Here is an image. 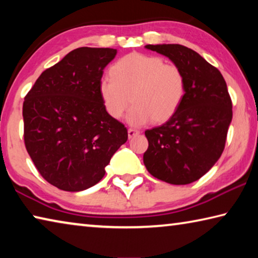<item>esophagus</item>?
Here are the masks:
<instances>
[{
  "instance_id": "1",
  "label": "esophagus",
  "mask_w": 258,
  "mask_h": 258,
  "mask_svg": "<svg viewBox=\"0 0 258 258\" xmlns=\"http://www.w3.org/2000/svg\"><path fill=\"white\" fill-rule=\"evenodd\" d=\"M127 132H128V138H130V139L135 137V135L140 134V131H139V130H135V128H128Z\"/></svg>"
}]
</instances>
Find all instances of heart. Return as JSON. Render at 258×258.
I'll return each instance as SVG.
<instances>
[{"label":"heart","instance_id":"1","mask_svg":"<svg viewBox=\"0 0 258 258\" xmlns=\"http://www.w3.org/2000/svg\"><path fill=\"white\" fill-rule=\"evenodd\" d=\"M99 95L104 110L118 119L130 106L127 121L142 126L172 118L185 98L186 81L181 68L160 56L139 52L126 54L110 67V77L99 82Z\"/></svg>","mask_w":258,"mask_h":258}]
</instances>
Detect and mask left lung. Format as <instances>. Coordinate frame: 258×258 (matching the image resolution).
<instances>
[{
  "mask_svg": "<svg viewBox=\"0 0 258 258\" xmlns=\"http://www.w3.org/2000/svg\"><path fill=\"white\" fill-rule=\"evenodd\" d=\"M168 56L186 81L185 98L165 124L147 130L143 163L152 176L171 184H189L205 175L224 150L232 120V101L216 67L180 44L147 45Z\"/></svg>",
  "mask_w": 258,
  "mask_h": 258,
  "instance_id": "1",
  "label": "left lung"
}]
</instances>
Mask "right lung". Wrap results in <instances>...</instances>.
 <instances>
[{
    "label": "right lung",
    "mask_w": 258,
    "mask_h": 258,
    "mask_svg": "<svg viewBox=\"0 0 258 258\" xmlns=\"http://www.w3.org/2000/svg\"><path fill=\"white\" fill-rule=\"evenodd\" d=\"M116 53L109 47H78L43 72L26 94V149L42 177L60 190L97 184L127 141V128L104 110L98 90Z\"/></svg>",
    "instance_id": "1"
}]
</instances>
